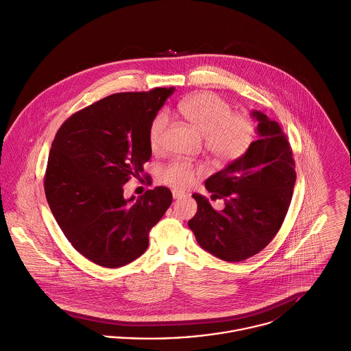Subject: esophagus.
I'll list each match as a JSON object with an SVG mask.
<instances>
[{
  "label": "esophagus",
  "mask_w": 351,
  "mask_h": 351,
  "mask_svg": "<svg viewBox=\"0 0 351 351\" xmlns=\"http://www.w3.org/2000/svg\"><path fill=\"white\" fill-rule=\"evenodd\" d=\"M182 196H185L182 192H180V191H173V197H174V199H181Z\"/></svg>",
  "instance_id": "1"
}]
</instances>
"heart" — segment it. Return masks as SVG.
Segmentation results:
<instances>
[{
    "label": "heart",
    "mask_w": 351,
    "mask_h": 351,
    "mask_svg": "<svg viewBox=\"0 0 351 351\" xmlns=\"http://www.w3.org/2000/svg\"><path fill=\"white\" fill-rule=\"evenodd\" d=\"M178 111L186 123L204 138L207 152L218 162L228 163L241 158L255 140L254 121L241 112H233L232 106L213 92L196 93L178 104ZM169 115L159 112L148 129V141L154 151L160 149ZM203 173L202 167L184 160H174L162 169V184L176 189H189Z\"/></svg>",
    "instance_id": "heart-1"
}]
</instances>
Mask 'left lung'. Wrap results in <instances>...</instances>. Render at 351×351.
<instances>
[{
  "label": "left lung",
  "mask_w": 351,
  "mask_h": 351,
  "mask_svg": "<svg viewBox=\"0 0 351 351\" xmlns=\"http://www.w3.org/2000/svg\"><path fill=\"white\" fill-rule=\"evenodd\" d=\"M259 140L223 170L204 182L213 199H223L217 211L208 199L193 193L197 213L188 222L202 248L228 262L244 261L262 251L287 215L296 180L287 136L276 121L252 111Z\"/></svg>",
  "instance_id": "1"
}]
</instances>
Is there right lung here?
Returning <instances> with one entry per match:
<instances>
[{
    "instance_id": "1",
    "label": "right lung",
    "mask_w": 351,
    "mask_h": 351,
    "mask_svg": "<svg viewBox=\"0 0 351 351\" xmlns=\"http://www.w3.org/2000/svg\"><path fill=\"white\" fill-rule=\"evenodd\" d=\"M174 88L115 93L73 114L48 158L45 195L71 245L104 267L125 266L148 248V234L173 202L166 186L134 200L123 185L140 177L152 149L149 123Z\"/></svg>"
}]
</instances>
